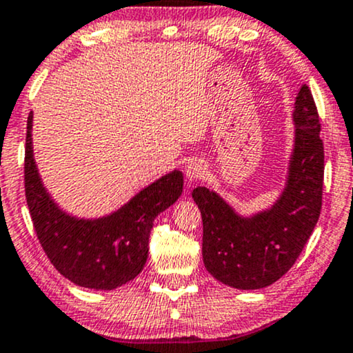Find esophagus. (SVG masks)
Instances as JSON below:
<instances>
[{
	"mask_svg": "<svg viewBox=\"0 0 353 353\" xmlns=\"http://www.w3.org/2000/svg\"><path fill=\"white\" fill-rule=\"evenodd\" d=\"M185 175L190 183H194V181L203 180V178L208 175V168L201 160H191V162L186 165Z\"/></svg>",
	"mask_w": 353,
	"mask_h": 353,
	"instance_id": "obj_1",
	"label": "esophagus"
}]
</instances>
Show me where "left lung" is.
I'll return each instance as SVG.
<instances>
[{"label":"left lung","instance_id":"obj_1","mask_svg":"<svg viewBox=\"0 0 353 353\" xmlns=\"http://www.w3.org/2000/svg\"><path fill=\"white\" fill-rule=\"evenodd\" d=\"M294 143L285 188L268 210L241 216L216 191L193 190L203 217V262L208 272L237 290H260L285 275L314 230L323 206L324 145L311 90L298 91Z\"/></svg>","mask_w":353,"mask_h":353}]
</instances>
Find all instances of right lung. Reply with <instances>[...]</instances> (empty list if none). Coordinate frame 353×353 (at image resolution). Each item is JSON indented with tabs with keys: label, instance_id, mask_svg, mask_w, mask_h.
Here are the masks:
<instances>
[{
	"label": "right lung",
	"instance_id": "1",
	"mask_svg": "<svg viewBox=\"0 0 353 353\" xmlns=\"http://www.w3.org/2000/svg\"><path fill=\"white\" fill-rule=\"evenodd\" d=\"M24 186L34 229L50 263L83 288L116 290L142 272L149 256L154 219L183 191V173L173 170L139 191L119 210L85 219L60 210L42 183L32 150V112L28 117Z\"/></svg>",
	"mask_w": 353,
	"mask_h": 353
}]
</instances>
